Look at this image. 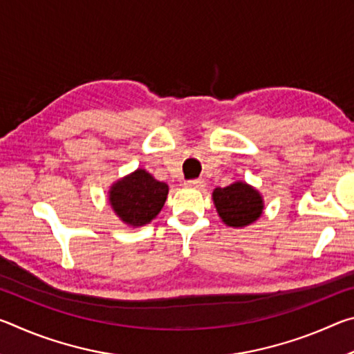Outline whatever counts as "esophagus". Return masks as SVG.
<instances>
[{
	"label": "esophagus",
	"instance_id": "1",
	"mask_svg": "<svg viewBox=\"0 0 354 354\" xmlns=\"http://www.w3.org/2000/svg\"><path fill=\"white\" fill-rule=\"evenodd\" d=\"M187 187H194V189H203L205 187V179H189V181L184 183Z\"/></svg>",
	"mask_w": 354,
	"mask_h": 354
}]
</instances>
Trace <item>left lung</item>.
<instances>
[{
    "label": "left lung",
    "instance_id": "left-lung-1",
    "mask_svg": "<svg viewBox=\"0 0 354 354\" xmlns=\"http://www.w3.org/2000/svg\"><path fill=\"white\" fill-rule=\"evenodd\" d=\"M212 200L221 221L231 227H243L261 217L263 200L250 184L237 181L212 192Z\"/></svg>",
    "mask_w": 354,
    "mask_h": 354
}]
</instances>
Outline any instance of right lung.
Returning a JSON list of instances; mask_svg holds the SVG:
<instances>
[{
	"instance_id": "1",
	"label": "right lung",
	"mask_w": 354,
	"mask_h": 354,
	"mask_svg": "<svg viewBox=\"0 0 354 354\" xmlns=\"http://www.w3.org/2000/svg\"><path fill=\"white\" fill-rule=\"evenodd\" d=\"M167 195L169 185L154 179L147 170L137 169L112 184L109 205L123 223L137 227L156 218Z\"/></svg>"
}]
</instances>
